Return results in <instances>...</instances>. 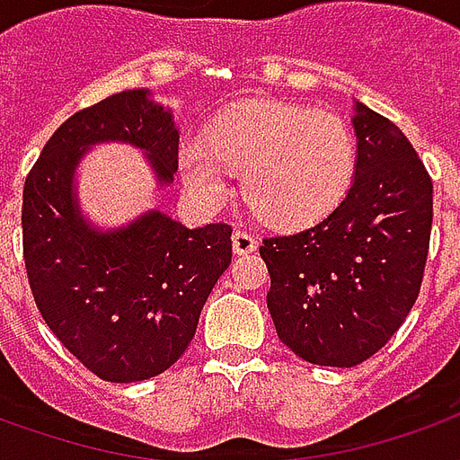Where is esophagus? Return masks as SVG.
Returning a JSON list of instances; mask_svg holds the SVG:
<instances>
[{"label": "esophagus", "instance_id": "esophagus-1", "mask_svg": "<svg viewBox=\"0 0 460 460\" xmlns=\"http://www.w3.org/2000/svg\"><path fill=\"white\" fill-rule=\"evenodd\" d=\"M231 243H234V253H253L258 248V239L251 234V231H243V229H236L234 231V236H231Z\"/></svg>", "mask_w": 460, "mask_h": 460}]
</instances>
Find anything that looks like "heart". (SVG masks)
<instances>
[{
    "label": "heart",
    "instance_id": "b5f03b06",
    "mask_svg": "<svg viewBox=\"0 0 460 460\" xmlns=\"http://www.w3.org/2000/svg\"><path fill=\"white\" fill-rule=\"evenodd\" d=\"M229 170L243 197L275 226H305L341 202L356 170L349 124L334 111L290 102H246L221 114L207 138L180 146V172L204 207L229 195Z\"/></svg>",
    "mask_w": 460,
    "mask_h": 460
}]
</instances>
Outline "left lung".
<instances>
[{
	"mask_svg": "<svg viewBox=\"0 0 460 460\" xmlns=\"http://www.w3.org/2000/svg\"><path fill=\"white\" fill-rule=\"evenodd\" d=\"M356 175L314 226L261 246L280 341L314 366L353 368L414 307L429 253L434 187L407 136L356 102Z\"/></svg>",
	"mask_w": 460,
	"mask_h": 460,
	"instance_id": "1",
	"label": "left lung"
}]
</instances>
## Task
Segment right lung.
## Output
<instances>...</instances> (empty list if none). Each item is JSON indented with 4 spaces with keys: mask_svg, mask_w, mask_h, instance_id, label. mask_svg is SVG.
<instances>
[{
    "mask_svg": "<svg viewBox=\"0 0 460 460\" xmlns=\"http://www.w3.org/2000/svg\"><path fill=\"white\" fill-rule=\"evenodd\" d=\"M146 153L161 185L178 170L180 131L148 90H126L60 124L23 185V263L40 316L84 368L107 383L161 376L195 336L199 312L231 263V226L187 229L146 212L121 229L90 226L75 170L90 146Z\"/></svg>",
    "mask_w": 460,
    "mask_h": 460,
    "instance_id": "obj_1",
    "label": "right lung"
}]
</instances>
